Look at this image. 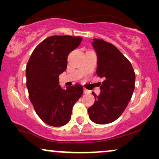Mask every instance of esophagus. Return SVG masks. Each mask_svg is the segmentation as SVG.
<instances>
[{
	"label": "esophagus",
	"instance_id": "esophagus-1",
	"mask_svg": "<svg viewBox=\"0 0 159 159\" xmlns=\"http://www.w3.org/2000/svg\"><path fill=\"white\" fill-rule=\"evenodd\" d=\"M84 94H90V91L89 90H88V89L84 88Z\"/></svg>",
	"mask_w": 159,
	"mask_h": 159
}]
</instances>
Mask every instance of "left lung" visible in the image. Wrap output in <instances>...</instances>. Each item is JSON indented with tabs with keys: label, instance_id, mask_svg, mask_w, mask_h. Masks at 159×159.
<instances>
[{
	"label": "left lung",
	"instance_id": "obj_1",
	"mask_svg": "<svg viewBox=\"0 0 159 159\" xmlns=\"http://www.w3.org/2000/svg\"><path fill=\"white\" fill-rule=\"evenodd\" d=\"M98 54L96 74L104 78L98 96L92 93L95 103L88 108L93 122L106 125L116 120L122 114L134 90L135 74L129 61L111 43L101 39H93Z\"/></svg>",
	"mask_w": 159,
	"mask_h": 159
}]
</instances>
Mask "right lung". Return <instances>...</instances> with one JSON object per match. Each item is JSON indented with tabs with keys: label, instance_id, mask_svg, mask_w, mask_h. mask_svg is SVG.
<instances>
[{
	"label": "right lung",
	"instance_id": "add662e5",
	"mask_svg": "<svg viewBox=\"0 0 159 159\" xmlns=\"http://www.w3.org/2000/svg\"><path fill=\"white\" fill-rule=\"evenodd\" d=\"M82 37L54 35L38 45L26 67L29 98L43 122L61 127L70 121L72 108L83 93L81 84L62 90L58 76L66 71L67 58L79 46Z\"/></svg>",
	"mask_w": 159,
	"mask_h": 159
}]
</instances>
